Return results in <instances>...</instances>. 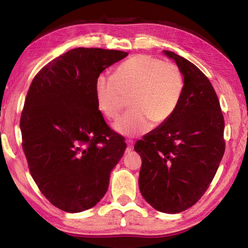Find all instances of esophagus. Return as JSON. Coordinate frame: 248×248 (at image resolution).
Masks as SVG:
<instances>
[{"instance_id": "obj_1", "label": "esophagus", "mask_w": 248, "mask_h": 248, "mask_svg": "<svg viewBox=\"0 0 248 248\" xmlns=\"http://www.w3.org/2000/svg\"><path fill=\"white\" fill-rule=\"evenodd\" d=\"M132 149H133V141L132 140H128L127 141V152L129 153Z\"/></svg>"}]
</instances>
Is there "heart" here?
<instances>
[{"label": "heart", "mask_w": 248, "mask_h": 248, "mask_svg": "<svg viewBox=\"0 0 248 248\" xmlns=\"http://www.w3.org/2000/svg\"><path fill=\"white\" fill-rule=\"evenodd\" d=\"M182 70L170 61L138 54L123 62L114 75L99 74L95 81V98L99 111L115 119L130 98L127 114L116 121L114 130L124 137L148 132L167 123L177 109L184 93Z\"/></svg>", "instance_id": "b5f03b06"}]
</instances>
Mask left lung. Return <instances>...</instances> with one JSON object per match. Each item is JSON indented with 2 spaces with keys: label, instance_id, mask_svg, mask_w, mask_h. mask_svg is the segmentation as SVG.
<instances>
[{
  "label": "left lung",
  "instance_id": "left-lung-1",
  "mask_svg": "<svg viewBox=\"0 0 248 248\" xmlns=\"http://www.w3.org/2000/svg\"><path fill=\"white\" fill-rule=\"evenodd\" d=\"M182 70L184 93L173 117L139 140L141 195L157 211L179 213L198 201L211 184L225 150L224 118L209 78L171 51Z\"/></svg>",
  "mask_w": 248,
  "mask_h": 248
}]
</instances>
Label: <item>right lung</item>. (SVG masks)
<instances>
[{"mask_svg": "<svg viewBox=\"0 0 248 248\" xmlns=\"http://www.w3.org/2000/svg\"><path fill=\"white\" fill-rule=\"evenodd\" d=\"M127 56L72 49L45 65L28 90L19 124L25 156L43 195L65 212L97 204L124 153V138L98 110L94 87L105 69Z\"/></svg>", "mask_w": 248, "mask_h": 248, "instance_id": "right-lung-1", "label": "right lung"}]
</instances>
